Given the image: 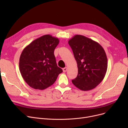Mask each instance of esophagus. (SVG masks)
<instances>
[{"mask_svg": "<svg viewBox=\"0 0 128 128\" xmlns=\"http://www.w3.org/2000/svg\"><path fill=\"white\" fill-rule=\"evenodd\" d=\"M67 70H68V68H63V72H66Z\"/></svg>", "mask_w": 128, "mask_h": 128, "instance_id": "esophagus-1", "label": "esophagus"}]
</instances>
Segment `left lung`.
Returning a JSON list of instances; mask_svg holds the SVG:
<instances>
[{"label":"left lung","mask_w":128,"mask_h":128,"mask_svg":"<svg viewBox=\"0 0 128 128\" xmlns=\"http://www.w3.org/2000/svg\"><path fill=\"white\" fill-rule=\"evenodd\" d=\"M77 63L78 75L72 82L82 91L91 90L103 80L107 69V58L98 42L82 35H75L68 41Z\"/></svg>","instance_id":"left-lung-1"}]
</instances>
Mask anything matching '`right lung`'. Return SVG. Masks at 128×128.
Returning <instances> with one entry per match:
<instances>
[{
	"instance_id": "add662e5",
	"label": "right lung",
	"mask_w": 128,
	"mask_h": 128,
	"mask_svg": "<svg viewBox=\"0 0 128 128\" xmlns=\"http://www.w3.org/2000/svg\"><path fill=\"white\" fill-rule=\"evenodd\" d=\"M59 39L45 35L34 40L23 49L19 69L24 80L32 88L44 90L55 82L62 70L56 64L54 51Z\"/></svg>"
}]
</instances>
